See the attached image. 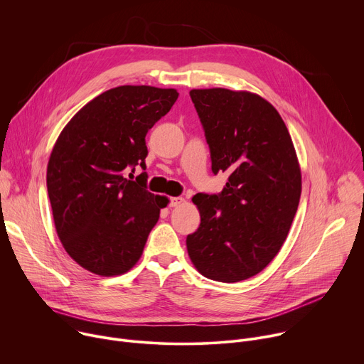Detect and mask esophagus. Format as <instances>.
<instances>
[{"mask_svg": "<svg viewBox=\"0 0 364 364\" xmlns=\"http://www.w3.org/2000/svg\"><path fill=\"white\" fill-rule=\"evenodd\" d=\"M183 203H184L183 197H171L170 198V207H177V205H181Z\"/></svg>", "mask_w": 364, "mask_h": 364, "instance_id": "34e87169", "label": "esophagus"}]
</instances>
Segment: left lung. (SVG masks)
<instances>
[{
  "label": "left lung",
  "instance_id": "8db88e82",
  "mask_svg": "<svg viewBox=\"0 0 364 364\" xmlns=\"http://www.w3.org/2000/svg\"><path fill=\"white\" fill-rule=\"evenodd\" d=\"M190 97L210 148L212 171L229 180L198 193L200 226L187 236L197 271L219 282L261 272L287 239L301 196L291 135L268 100L250 92L193 89Z\"/></svg>",
  "mask_w": 364,
  "mask_h": 364
}]
</instances>
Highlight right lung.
Segmentation results:
<instances>
[{
	"label": "right lung",
	"mask_w": 364,
	"mask_h": 364,
	"mask_svg": "<svg viewBox=\"0 0 364 364\" xmlns=\"http://www.w3.org/2000/svg\"><path fill=\"white\" fill-rule=\"evenodd\" d=\"M176 89L118 86L92 99L65 127L47 166V193L58 235L85 269L114 277L142 255L167 205L146 190L145 135L168 114Z\"/></svg>",
	"instance_id": "right-lung-1"
}]
</instances>
